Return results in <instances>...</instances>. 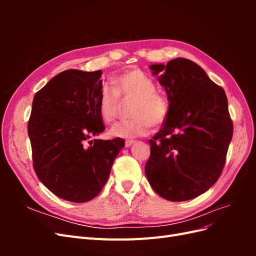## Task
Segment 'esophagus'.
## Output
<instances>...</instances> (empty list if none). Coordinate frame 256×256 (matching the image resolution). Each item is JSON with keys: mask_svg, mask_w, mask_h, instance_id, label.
<instances>
[{"mask_svg": "<svg viewBox=\"0 0 256 256\" xmlns=\"http://www.w3.org/2000/svg\"><path fill=\"white\" fill-rule=\"evenodd\" d=\"M134 143H136V141H134V140H127V141L125 142V146H126V147H130L131 145L134 144Z\"/></svg>", "mask_w": 256, "mask_h": 256, "instance_id": "1", "label": "esophagus"}]
</instances>
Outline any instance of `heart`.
I'll use <instances>...</instances> for the list:
<instances>
[{"mask_svg": "<svg viewBox=\"0 0 256 256\" xmlns=\"http://www.w3.org/2000/svg\"><path fill=\"white\" fill-rule=\"evenodd\" d=\"M120 98L134 100L130 112L134 118L120 122L111 127L110 134L115 138L146 136L152 125L159 127L168 118L166 99L156 92L154 81L140 69H129L113 80L112 88H102L98 99V111L104 122H111L118 118Z\"/></svg>", "mask_w": 256, "mask_h": 256, "instance_id": "heart-1", "label": "heart"}]
</instances>
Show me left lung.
I'll use <instances>...</instances> for the list:
<instances>
[{"mask_svg":"<svg viewBox=\"0 0 256 256\" xmlns=\"http://www.w3.org/2000/svg\"><path fill=\"white\" fill-rule=\"evenodd\" d=\"M150 68L170 104L162 128L150 140L147 180L166 200H192L214 186L226 164L233 136L226 92L187 58Z\"/></svg>","mask_w":256,"mask_h":256,"instance_id":"obj_1","label":"left lung"}]
</instances>
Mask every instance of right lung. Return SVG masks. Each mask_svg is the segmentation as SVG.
I'll return each instance as SVG.
<instances>
[{"instance_id": "obj_1", "label": "right lung", "mask_w": 256, "mask_h": 256, "mask_svg": "<svg viewBox=\"0 0 256 256\" xmlns=\"http://www.w3.org/2000/svg\"><path fill=\"white\" fill-rule=\"evenodd\" d=\"M102 74L69 69L33 99L28 134L35 173L52 193L69 202L84 203L99 194L125 145L120 138H96L104 130L98 111Z\"/></svg>"}]
</instances>
